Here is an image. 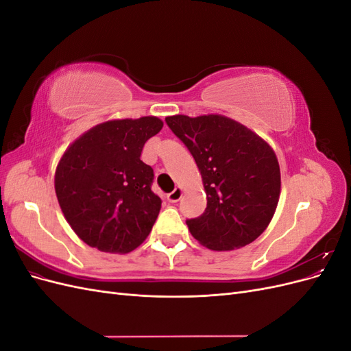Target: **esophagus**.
Here are the masks:
<instances>
[{"instance_id": "esophagus-1", "label": "esophagus", "mask_w": 351, "mask_h": 351, "mask_svg": "<svg viewBox=\"0 0 351 351\" xmlns=\"http://www.w3.org/2000/svg\"><path fill=\"white\" fill-rule=\"evenodd\" d=\"M182 195H183V189L182 187H176L171 193H168L167 199L171 202V204H176V202H178L180 197H182Z\"/></svg>"}]
</instances>
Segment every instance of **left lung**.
<instances>
[{
	"label": "left lung",
	"mask_w": 351,
	"mask_h": 351,
	"mask_svg": "<svg viewBox=\"0 0 351 351\" xmlns=\"http://www.w3.org/2000/svg\"><path fill=\"white\" fill-rule=\"evenodd\" d=\"M169 129L193 155L206 209L186 224L210 250L240 249L267 230L281 193L277 155L246 125L221 114L169 115Z\"/></svg>",
	"instance_id": "8db88e82"
}]
</instances>
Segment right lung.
I'll use <instances>...</instances> for the list:
<instances>
[{
  "instance_id": "obj_1",
  "label": "right lung",
  "mask_w": 351,
  "mask_h": 351,
  "mask_svg": "<svg viewBox=\"0 0 351 351\" xmlns=\"http://www.w3.org/2000/svg\"><path fill=\"white\" fill-rule=\"evenodd\" d=\"M162 120H110L84 132L62 154L56 195L66 221L90 247L129 253L149 236L161 209L151 184L154 169L142 159Z\"/></svg>"
}]
</instances>
